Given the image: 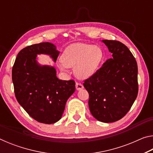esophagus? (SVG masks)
<instances>
[{
  "label": "esophagus",
  "instance_id": "obj_1",
  "mask_svg": "<svg viewBox=\"0 0 153 153\" xmlns=\"http://www.w3.org/2000/svg\"><path fill=\"white\" fill-rule=\"evenodd\" d=\"M76 88L77 90H82L83 88H84V86H83L82 84H80V83L76 82Z\"/></svg>",
  "mask_w": 153,
  "mask_h": 153
}]
</instances>
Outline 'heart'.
<instances>
[{"label":"heart","instance_id":"1","mask_svg":"<svg viewBox=\"0 0 153 153\" xmlns=\"http://www.w3.org/2000/svg\"><path fill=\"white\" fill-rule=\"evenodd\" d=\"M102 58V50L98 46L76 43L64 51L58 65L63 71H66L68 67H74V74L78 78L86 79L97 70Z\"/></svg>","mask_w":153,"mask_h":153}]
</instances>
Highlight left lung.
Returning <instances> with one entry per match:
<instances>
[{"mask_svg": "<svg viewBox=\"0 0 153 153\" xmlns=\"http://www.w3.org/2000/svg\"><path fill=\"white\" fill-rule=\"evenodd\" d=\"M112 55L83 84L88 92L90 113L104 123L121 120L134 104L138 92V65L127 46L117 40H103Z\"/></svg>", "mask_w": 153, "mask_h": 153, "instance_id": "left-lung-1", "label": "left lung"}]
</instances>
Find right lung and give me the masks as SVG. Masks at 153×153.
<instances>
[{
	"label": "right lung",
	"mask_w": 153,
	"mask_h": 153,
	"mask_svg": "<svg viewBox=\"0 0 153 153\" xmlns=\"http://www.w3.org/2000/svg\"><path fill=\"white\" fill-rule=\"evenodd\" d=\"M59 53L51 42L28 46L18 53L12 69L17 100L40 123L51 124L60 120L67 99L76 90L74 80L59 79L55 67L38 63V55H49L56 62Z\"/></svg>",
	"instance_id": "right-lung-1"
}]
</instances>
